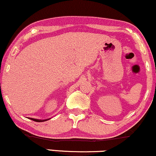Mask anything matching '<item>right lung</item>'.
<instances>
[{"label":"right lung","mask_w":156,"mask_h":156,"mask_svg":"<svg viewBox=\"0 0 156 156\" xmlns=\"http://www.w3.org/2000/svg\"><path fill=\"white\" fill-rule=\"evenodd\" d=\"M29 119H30L31 120H33V121L34 122H45V121H47V120L50 119L51 118H49V119H34V118H29Z\"/></svg>","instance_id":"add662e5"}]
</instances>
